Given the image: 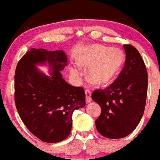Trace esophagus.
<instances>
[{
	"instance_id": "34e87169",
	"label": "esophagus",
	"mask_w": 160,
	"mask_h": 160,
	"mask_svg": "<svg viewBox=\"0 0 160 160\" xmlns=\"http://www.w3.org/2000/svg\"><path fill=\"white\" fill-rule=\"evenodd\" d=\"M85 94H86V103H89L92 102V98H91V92L88 89L85 90Z\"/></svg>"
}]
</instances>
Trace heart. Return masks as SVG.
Returning <instances> with one entry per match:
<instances>
[{
  "label": "heart",
  "mask_w": 160,
  "mask_h": 160,
  "mask_svg": "<svg viewBox=\"0 0 160 160\" xmlns=\"http://www.w3.org/2000/svg\"><path fill=\"white\" fill-rule=\"evenodd\" d=\"M125 56L119 49H108L102 45H92L82 51L77 60L78 65L88 68L86 77L91 83L107 85L123 65ZM70 73L74 78L80 75L78 68L71 67Z\"/></svg>",
  "instance_id": "1"
}]
</instances>
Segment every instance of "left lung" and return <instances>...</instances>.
Segmentation results:
<instances>
[{
  "label": "left lung",
  "mask_w": 160,
  "mask_h": 160,
  "mask_svg": "<svg viewBox=\"0 0 160 160\" xmlns=\"http://www.w3.org/2000/svg\"><path fill=\"white\" fill-rule=\"evenodd\" d=\"M124 68L117 80L102 90L97 89L92 98L102 108L95 126L102 136L122 138L135 130L144 114L148 92V71L138 51L123 45Z\"/></svg>",
  "instance_id": "8db88e82"
}]
</instances>
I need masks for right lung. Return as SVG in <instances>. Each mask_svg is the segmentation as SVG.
Here are the masks:
<instances>
[{
    "label": "right lung",
    "instance_id": "right-lung-1",
    "mask_svg": "<svg viewBox=\"0 0 160 160\" xmlns=\"http://www.w3.org/2000/svg\"><path fill=\"white\" fill-rule=\"evenodd\" d=\"M67 65L63 50L32 48L16 66V109L28 129L43 142L67 138L73 112L86 105L83 89L71 86L62 78L61 71ZM38 65L48 66L49 75L40 71Z\"/></svg>",
    "mask_w": 160,
    "mask_h": 160
}]
</instances>
